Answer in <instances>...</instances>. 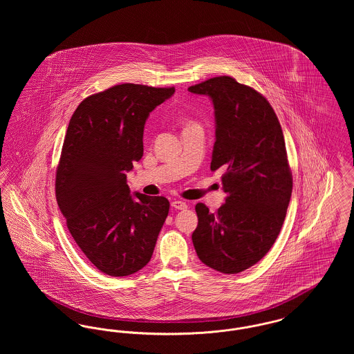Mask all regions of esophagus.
<instances>
[{"label":"esophagus","instance_id":"obj_1","mask_svg":"<svg viewBox=\"0 0 354 354\" xmlns=\"http://www.w3.org/2000/svg\"><path fill=\"white\" fill-rule=\"evenodd\" d=\"M175 209H185L187 208V203L182 202V201H174L171 204Z\"/></svg>","mask_w":354,"mask_h":354}]
</instances>
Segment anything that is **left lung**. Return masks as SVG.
Wrapping results in <instances>:
<instances>
[{
	"label": "left lung",
	"instance_id": "1",
	"mask_svg": "<svg viewBox=\"0 0 354 354\" xmlns=\"http://www.w3.org/2000/svg\"><path fill=\"white\" fill-rule=\"evenodd\" d=\"M215 109L211 169L223 172L225 203L211 212L198 203L192 243L205 266L234 274L260 261L276 241L292 195L286 142L270 102L232 77L188 87Z\"/></svg>",
	"mask_w": 354,
	"mask_h": 354
}]
</instances>
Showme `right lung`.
I'll return each mask as SVG.
<instances>
[{"label": "right lung", "instance_id": "1", "mask_svg": "<svg viewBox=\"0 0 354 354\" xmlns=\"http://www.w3.org/2000/svg\"><path fill=\"white\" fill-rule=\"evenodd\" d=\"M175 87L122 84L87 97L68 122L55 196L84 256L114 277L142 270L169 215L163 196L130 194L126 172L143 156L152 110Z\"/></svg>", "mask_w": 354, "mask_h": 354}]
</instances>
